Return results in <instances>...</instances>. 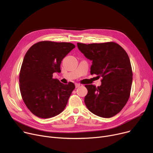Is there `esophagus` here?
<instances>
[{
    "mask_svg": "<svg viewBox=\"0 0 153 153\" xmlns=\"http://www.w3.org/2000/svg\"><path fill=\"white\" fill-rule=\"evenodd\" d=\"M75 86H76V88H78V87H79L80 86H81V84H79L76 83V84H75Z\"/></svg>",
    "mask_w": 153,
    "mask_h": 153,
    "instance_id": "34e87169",
    "label": "esophagus"
}]
</instances>
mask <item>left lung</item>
<instances>
[{"mask_svg":"<svg viewBox=\"0 0 153 153\" xmlns=\"http://www.w3.org/2000/svg\"><path fill=\"white\" fill-rule=\"evenodd\" d=\"M79 51L91 60V74L102 77V84L85 85L86 107L103 118L115 116L130 97L133 73L130 58L123 48L114 42L84 44L77 43Z\"/></svg>","mask_w":153,"mask_h":153,"instance_id":"left-lung-1","label":"left lung"}]
</instances>
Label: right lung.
<instances>
[{
    "label": "right lung",
    "instance_id": "add662e5",
    "mask_svg": "<svg viewBox=\"0 0 153 153\" xmlns=\"http://www.w3.org/2000/svg\"><path fill=\"white\" fill-rule=\"evenodd\" d=\"M75 48L71 43L40 42L30 48L20 72V90L32 114L42 118L59 115L65 108L74 89L72 82L61 83L53 78L61 71L62 59Z\"/></svg>",
    "mask_w": 153,
    "mask_h": 153
}]
</instances>
